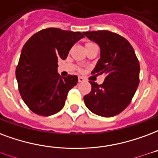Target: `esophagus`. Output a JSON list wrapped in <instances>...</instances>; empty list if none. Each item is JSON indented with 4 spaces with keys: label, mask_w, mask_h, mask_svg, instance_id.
<instances>
[{
    "label": "esophagus",
    "mask_w": 158,
    "mask_h": 158,
    "mask_svg": "<svg viewBox=\"0 0 158 158\" xmlns=\"http://www.w3.org/2000/svg\"><path fill=\"white\" fill-rule=\"evenodd\" d=\"M85 81V79L83 77H79V82H84Z\"/></svg>",
    "instance_id": "1"
}]
</instances>
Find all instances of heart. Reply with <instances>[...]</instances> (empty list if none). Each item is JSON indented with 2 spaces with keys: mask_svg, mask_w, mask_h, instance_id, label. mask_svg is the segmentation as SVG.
<instances>
[{
  "mask_svg": "<svg viewBox=\"0 0 158 158\" xmlns=\"http://www.w3.org/2000/svg\"><path fill=\"white\" fill-rule=\"evenodd\" d=\"M92 45H96V44H94V43H87L85 46L88 47V46H92Z\"/></svg>",
  "mask_w": 158,
  "mask_h": 158,
  "instance_id": "obj_1",
  "label": "heart"
}]
</instances>
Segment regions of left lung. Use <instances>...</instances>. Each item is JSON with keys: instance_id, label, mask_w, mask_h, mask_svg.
I'll return each mask as SVG.
<instances>
[{"instance_id": "1", "label": "left lung", "mask_w": 158, "mask_h": 158, "mask_svg": "<svg viewBox=\"0 0 158 158\" xmlns=\"http://www.w3.org/2000/svg\"><path fill=\"white\" fill-rule=\"evenodd\" d=\"M100 48V58L92 74H106L102 85L89 81L90 93L84 97L94 114L111 117L129 106L138 87L140 64L132 46L121 35L110 31L84 32Z\"/></svg>"}]
</instances>
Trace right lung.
Returning a JSON list of instances; mask_svg holds the SVG:
<instances>
[{"mask_svg": "<svg viewBox=\"0 0 158 158\" xmlns=\"http://www.w3.org/2000/svg\"><path fill=\"white\" fill-rule=\"evenodd\" d=\"M84 37L80 31L50 27L32 35L23 46L16 77L23 101L35 114L48 116L63 109L78 77L59 75L58 59L67 58L74 43Z\"/></svg>", "mask_w": 158, "mask_h": 158, "instance_id": "add662e5", "label": "right lung"}]
</instances>
